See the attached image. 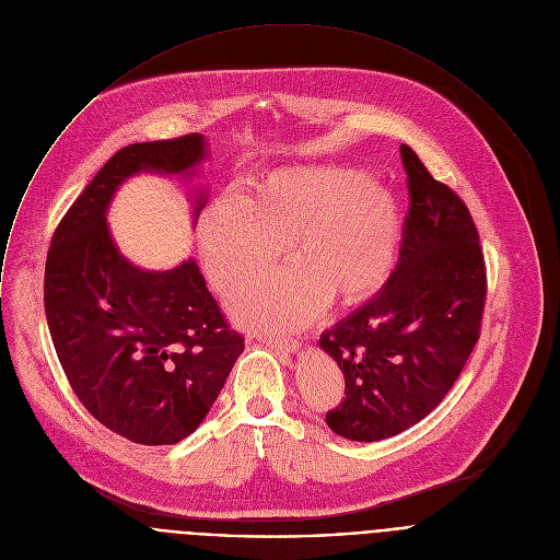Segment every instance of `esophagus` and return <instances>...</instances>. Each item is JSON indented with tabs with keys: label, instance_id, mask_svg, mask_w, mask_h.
Listing matches in <instances>:
<instances>
[{
	"label": "esophagus",
	"instance_id": "34e87169",
	"mask_svg": "<svg viewBox=\"0 0 560 560\" xmlns=\"http://www.w3.org/2000/svg\"><path fill=\"white\" fill-rule=\"evenodd\" d=\"M265 343L271 348V350H276L278 354H284V357H289V354H293V352H298V341H293V339H265Z\"/></svg>",
	"mask_w": 560,
	"mask_h": 560
}]
</instances>
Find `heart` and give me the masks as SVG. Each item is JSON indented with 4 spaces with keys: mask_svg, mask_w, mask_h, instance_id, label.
I'll return each instance as SVG.
<instances>
[{
    "mask_svg": "<svg viewBox=\"0 0 560 560\" xmlns=\"http://www.w3.org/2000/svg\"><path fill=\"white\" fill-rule=\"evenodd\" d=\"M199 254L219 291L267 271L282 252L293 265L230 300L236 319L258 330L298 328L328 298L348 302L377 287L395 258L399 212L390 190L346 167H284L254 195H225L199 217Z\"/></svg>",
    "mask_w": 560,
    "mask_h": 560,
    "instance_id": "obj_1",
    "label": "heart"
}]
</instances>
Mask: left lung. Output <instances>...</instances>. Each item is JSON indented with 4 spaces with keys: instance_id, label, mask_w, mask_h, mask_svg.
<instances>
[{
    "instance_id": "8db88e82",
    "label": "left lung",
    "mask_w": 560,
    "mask_h": 560,
    "mask_svg": "<svg viewBox=\"0 0 560 560\" xmlns=\"http://www.w3.org/2000/svg\"><path fill=\"white\" fill-rule=\"evenodd\" d=\"M408 212L399 260L365 306L326 330L319 346L346 377L326 412L332 432L382 441L432 412L480 339L487 265L465 201L399 148Z\"/></svg>"
}]
</instances>
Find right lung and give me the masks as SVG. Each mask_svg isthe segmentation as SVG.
I'll list each match as a JSON object with an SVG mask.
<instances>
[{"mask_svg": "<svg viewBox=\"0 0 560 560\" xmlns=\"http://www.w3.org/2000/svg\"><path fill=\"white\" fill-rule=\"evenodd\" d=\"M203 139L119 150L60 219L45 262V317L75 397L108 430L141 445H174L206 417L245 350L192 260L143 271L115 247L106 208L141 170L187 174ZM203 195L195 201V217Z\"/></svg>", "mask_w": 560, "mask_h": 560, "instance_id": "obj_1", "label": "right lung"}]
</instances>
